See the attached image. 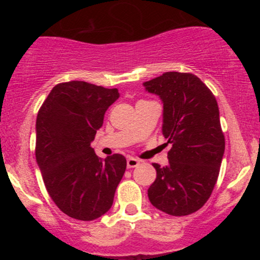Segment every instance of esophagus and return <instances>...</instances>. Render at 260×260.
Listing matches in <instances>:
<instances>
[{"label": "esophagus", "instance_id": "obj_1", "mask_svg": "<svg viewBox=\"0 0 260 260\" xmlns=\"http://www.w3.org/2000/svg\"><path fill=\"white\" fill-rule=\"evenodd\" d=\"M138 165H139V160L134 159V157H128V159H127V168L128 169L137 168Z\"/></svg>", "mask_w": 260, "mask_h": 260}]
</instances>
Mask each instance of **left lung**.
I'll return each instance as SVG.
<instances>
[{"instance_id":"left-lung-1","label":"left lung","mask_w":260,"mask_h":260,"mask_svg":"<svg viewBox=\"0 0 260 260\" xmlns=\"http://www.w3.org/2000/svg\"><path fill=\"white\" fill-rule=\"evenodd\" d=\"M144 86L162 100V134L172 144L169 165L153 164L156 178L149 201L169 215H189L208 202L219 177L225 136L217 101L192 73L166 72Z\"/></svg>"}]
</instances>
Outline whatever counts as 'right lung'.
Returning <instances> with one entry per match:
<instances>
[{"instance_id":"right-lung-1","label":"right lung","mask_w":260,"mask_h":260,"mask_svg":"<svg viewBox=\"0 0 260 260\" xmlns=\"http://www.w3.org/2000/svg\"><path fill=\"white\" fill-rule=\"evenodd\" d=\"M118 96L116 88L72 80L53 86L38 112L35 156L45 187L73 219L91 221L107 213L126 171L123 155L103 161L90 147Z\"/></svg>"}]
</instances>
